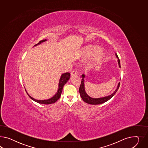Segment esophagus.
Masks as SVG:
<instances>
[{
    "label": "esophagus",
    "instance_id": "1",
    "mask_svg": "<svg viewBox=\"0 0 148 148\" xmlns=\"http://www.w3.org/2000/svg\"><path fill=\"white\" fill-rule=\"evenodd\" d=\"M78 74V73L76 71H73L72 72H71V76H74V75H77Z\"/></svg>",
    "mask_w": 148,
    "mask_h": 148
}]
</instances>
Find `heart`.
I'll return each instance as SVG.
<instances>
[{"instance_id": "obj_1", "label": "heart", "mask_w": 148, "mask_h": 148, "mask_svg": "<svg viewBox=\"0 0 148 148\" xmlns=\"http://www.w3.org/2000/svg\"><path fill=\"white\" fill-rule=\"evenodd\" d=\"M82 55L86 58L94 57L93 64H97L104 61L107 56V52L101 51V48L96 45H88L82 51Z\"/></svg>"}]
</instances>
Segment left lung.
<instances>
[{"label":"left lung","instance_id":"8db88e82","mask_svg":"<svg viewBox=\"0 0 148 148\" xmlns=\"http://www.w3.org/2000/svg\"><path fill=\"white\" fill-rule=\"evenodd\" d=\"M115 55H116V58L118 59V63H119V67L121 68L120 59H119V57L117 56V54L116 53L115 54ZM82 81H81V83L80 88H79V92H80V96L81 97L82 99L84 100V101L86 103H88V104L96 105V104H102V103H103L104 102H107L108 100H110L112 97L115 94V93L117 92V90L119 88V87H120V83L119 82L117 87L116 90L113 93H112L111 95H108V96H105V97H103L92 98L91 97L89 96L88 94L86 93V91H85L84 80L85 75H84V74L82 75Z\"/></svg>","mask_w":148,"mask_h":148}]
</instances>
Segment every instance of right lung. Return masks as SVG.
<instances>
[{
    "label": "right lung",
    "mask_w": 148,
    "mask_h": 148,
    "mask_svg": "<svg viewBox=\"0 0 148 148\" xmlns=\"http://www.w3.org/2000/svg\"><path fill=\"white\" fill-rule=\"evenodd\" d=\"M47 41L46 39H45V40H41L38 44H36L34 45V46H36V45H38L39 44H41V42H43ZM70 76H71V74L69 73H64V74H62L61 75V76L60 77V80H59V88H58V92H56V94L53 96L51 98L47 99V100H36L34 98L32 97L31 96H30L29 95H28L27 92L26 91V90L25 89L26 92H27V95L28 96L32 99V100H33L34 101L38 102L39 103H41V104H52V103H54L55 102H56V101L58 100L59 99V98L60 97V96L61 95V92L62 91V89L64 87V85L66 84L67 83V82L68 81V80L70 78Z\"/></svg>",
    "instance_id": "right-lung-1"
}]
</instances>
